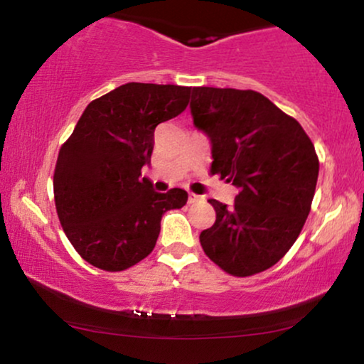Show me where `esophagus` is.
<instances>
[{"mask_svg":"<svg viewBox=\"0 0 364 364\" xmlns=\"http://www.w3.org/2000/svg\"><path fill=\"white\" fill-rule=\"evenodd\" d=\"M200 200H202V196L195 195L193 191H190V193H188V203H195V202H200Z\"/></svg>","mask_w":364,"mask_h":364,"instance_id":"obj_1","label":"esophagus"}]
</instances>
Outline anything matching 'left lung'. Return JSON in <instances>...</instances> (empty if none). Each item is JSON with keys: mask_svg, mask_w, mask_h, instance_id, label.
<instances>
[{"mask_svg": "<svg viewBox=\"0 0 364 364\" xmlns=\"http://www.w3.org/2000/svg\"><path fill=\"white\" fill-rule=\"evenodd\" d=\"M190 109L210 136V173L240 188L231 207L208 200L215 223L200 232V245L224 272L260 274L289 252L306 223L320 168L315 147L260 92L193 87Z\"/></svg>", "mask_w": 364, "mask_h": 364, "instance_id": "1", "label": "left lung"}]
</instances>
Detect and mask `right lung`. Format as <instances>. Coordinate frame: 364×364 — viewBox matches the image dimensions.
I'll list each match as a JSON object with an SVG mask.
<instances>
[{"label":"right lung","instance_id":"obj_1","mask_svg":"<svg viewBox=\"0 0 364 364\" xmlns=\"http://www.w3.org/2000/svg\"><path fill=\"white\" fill-rule=\"evenodd\" d=\"M190 87L129 82L94 99L54 168V203L66 237L90 265L121 272L152 253L161 219L188 193L140 179L159 123L186 109Z\"/></svg>","mask_w":364,"mask_h":364}]
</instances>
